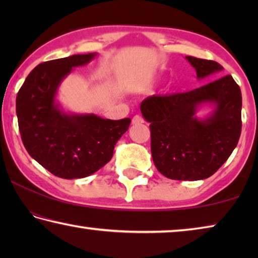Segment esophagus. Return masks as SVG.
Masks as SVG:
<instances>
[{
    "instance_id": "esophagus-1",
    "label": "esophagus",
    "mask_w": 258,
    "mask_h": 258,
    "mask_svg": "<svg viewBox=\"0 0 258 258\" xmlns=\"http://www.w3.org/2000/svg\"><path fill=\"white\" fill-rule=\"evenodd\" d=\"M142 123H145V119H143L140 115H135L132 118V124L133 125H138V124H142Z\"/></svg>"
}]
</instances>
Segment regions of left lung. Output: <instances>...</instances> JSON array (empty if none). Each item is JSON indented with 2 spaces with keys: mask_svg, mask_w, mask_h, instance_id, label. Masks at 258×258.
<instances>
[{
  "mask_svg": "<svg viewBox=\"0 0 258 258\" xmlns=\"http://www.w3.org/2000/svg\"><path fill=\"white\" fill-rule=\"evenodd\" d=\"M203 80L223 71L216 61L185 56ZM204 104L214 107L198 119ZM242 98L231 75L184 93L151 95L140 106L150 123L151 155L157 169L172 180L197 181L212 176L223 165L241 134Z\"/></svg>",
  "mask_w": 258,
  "mask_h": 258,
  "instance_id": "1",
  "label": "left lung"
}]
</instances>
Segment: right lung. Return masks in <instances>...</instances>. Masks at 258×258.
<instances>
[{"label":"right lung","mask_w":258,"mask_h":258,"mask_svg":"<svg viewBox=\"0 0 258 258\" xmlns=\"http://www.w3.org/2000/svg\"><path fill=\"white\" fill-rule=\"evenodd\" d=\"M95 55L74 54L42 62L29 73L17 94V117L26 150L61 178H83L103 167L131 124L130 118L67 113L55 101L61 82L73 68L84 66Z\"/></svg>","instance_id":"obj_1"}]
</instances>
